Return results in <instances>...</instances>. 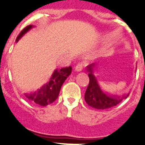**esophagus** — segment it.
I'll list each match as a JSON object with an SVG mask.
<instances>
[{
	"label": "esophagus",
	"instance_id": "1",
	"mask_svg": "<svg viewBox=\"0 0 145 145\" xmlns=\"http://www.w3.org/2000/svg\"><path fill=\"white\" fill-rule=\"evenodd\" d=\"M83 67H84V64L82 63H78V64L75 67V70H76V72H81L82 69H83Z\"/></svg>",
	"mask_w": 145,
	"mask_h": 145
}]
</instances>
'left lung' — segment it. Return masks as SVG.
I'll return each mask as SVG.
<instances>
[{"label":"left lung","mask_w":145,"mask_h":145,"mask_svg":"<svg viewBox=\"0 0 145 145\" xmlns=\"http://www.w3.org/2000/svg\"><path fill=\"white\" fill-rule=\"evenodd\" d=\"M94 67H96V63H92L87 67V70L89 72L90 82L84 94V99L88 105L97 109H107L115 106L123 99L129 97V93L120 96L103 91L99 86V82L93 74Z\"/></svg>","instance_id":"left-lung-1"}]
</instances>
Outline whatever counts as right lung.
Masks as SVG:
<instances>
[{
    "label": "right lung",
    "mask_w": 145,
    "mask_h": 145,
    "mask_svg": "<svg viewBox=\"0 0 145 145\" xmlns=\"http://www.w3.org/2000/svg\"><path fill=\"white\" fill-rule=\"evenodd\" d=\"M34 26L28 25L23 29L19 35L16 38V42L18 41L27 32H28ZM72 67H66L61 68V69H56L53 72L50 80L46 84L38 89L37 91L31 92L30 93H24L25 97L31 101L39 105L46 106L49 104L52 103L58 97L59 93L63 85V82H65L67 77L71 74Z\"/></svg>",
    "instance_id": "1"
}]
</instances>
